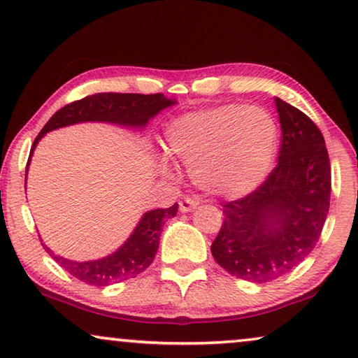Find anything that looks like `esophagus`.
<instances>
[{"label":"esophagus","mask_w":358,"mask_h":358,"mask_svg":"<svg viewBox=\"0 0 358 358\" xmlns=\"http://www.w3.org/2000/svg\"><path fill=\"white\" fill-rule=\"evenodd\" d=\"M197 205H199V200L185 197L184 200H180L179 202V208H180V212L187 213V212H192L194 208H197Z\"/></svg>","instance_id":"esophagus-1"}]
</instances>
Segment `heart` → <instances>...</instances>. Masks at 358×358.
I'll return each instance as SVG.
<instances>
[{"label": "heart", "instance_id": "obj_1", "mask_svg": "<svg viewBox=\"0 0 358 358\" xmlns=\"http://www.w3.org/2000/svg\"><path fill=\"white\" fill-rule=\"evenodd\" d=\"M278 129L259 106L223 104L190 112L166 129V148L190 168L200 189L238 197L266 179L277 153Z\"/></svg>", "mask_w": 358, "mask_h": 358}]
</instances>
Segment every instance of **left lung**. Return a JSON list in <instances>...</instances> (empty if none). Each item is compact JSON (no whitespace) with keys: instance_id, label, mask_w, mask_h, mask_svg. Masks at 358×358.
<instances>
[{"instance_id":"8db88e82","label":"left lung","mask_w":358,"mask_h":358,"mask_svg":"<svg viewBox=\"0 0 358 358\" xmlns=\"http://www.w3.org/2000/svg\"><path fill=\"white\" fill-rule=\"evenodd\" d=\"M282 127L278 163L243 199L223 203V224L212 243L218 266L249 282L287 275L316 246L331 200L324 136L306 114L275 97Z\"/></svg>"}]
</instances>
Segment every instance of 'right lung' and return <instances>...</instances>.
<instances>
[{"mask_svg":"<svg viewBox=\"0 0 358 358\" xmlns=\"http://www.w3.org/2000/svg\"><path fill=\"white\" fill-rule=\"evenodd\" d=\"M173 104L174 101L166 99L159 92L158 94L99 92V94L86 96L80 101L70 102V104L62 107L60 110H57L50 117V120L43 125L41 134L34 140L29 161H31L32 151L38 143V140L50 130L78 124V122H110V124L127 127H143L151 117H155L164 107ZM178 207L179 205L174 203L169 208H158L146 212L124 246L117 249L110 256L99 259V261L75 262L70 261V259L55 256L43 243L42 246L68 273H71L78 280L90 283V285L106 287L110 285V283L129 280V278H135L138 273L151 266L159 246L161 228H163L166 220L176 217Z\"/></svg>","mask_w":358,"mask_h":358,"instance_id":"right-lung-1","label":"right lung"}]
</instances>
